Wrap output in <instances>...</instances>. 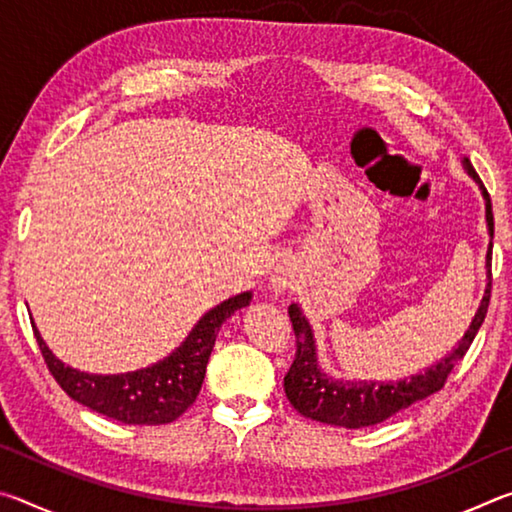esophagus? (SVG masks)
<instances>
[{"instance_id": "34e87169", "label": "esophagus", "mask_w": 512, "mask_h": 512, "mask_svg": "<svg viewBox=\"0 0 512 512\" xmlns=\"http://www.w3.org/2000/svg\"><path fill=\"white\" fill-rule=\"evenodd\" d=\"M293 282H296V275H293L287 266H280L275 268V273L271 275V289L275 293H284L293 287Z\"/></svg>"}]
</instances>
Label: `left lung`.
I'll use <instances>...</instances> for the list:
<instances>
[{
  "label": "left lung",
  "instance_id": "left-lung-1",
  "mask_svg": "<svg viewBox=\"0 0 512 512\" xmlns=\"http://www.w3.org/2000/svg\"><path fill=\"white\" fill-rule=\"evenodd\" d=\"M463 167L467 176H472L474 183L481 189L485 201V221H488V232L492 237L495 235V219H492L488 189L483 187L481 178L476 176L470 160L463 158ZM485 271H488V284H485L481 305L476 309L463 339L458 341L456 348L447 357L436 361L433 366L420 372V375L400 381H343L329 377L318 366L316 341L309 320L298 305H291L289 316L293 332H296V359H293L287 377H284V393H287L293 409L316 422L334 424V427L345 429H361L384 422L397 411L409 409L411 404L438 393L445 386L449 372L470 350L474 336L483 325L485 314H488L492 289V241L488 246V255H485Z\"/></svg>",
  "mask_w": 512,
  "mask_h": 512
}]
</instances>
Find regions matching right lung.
<instances>
[{"label": "right lung", "instance_id": "add662e5", "mask_svg": "<svg viewBox=\"0 0 512 512\" xmlns=\"http://www.w3.org/2000/svg\"><path fill=\"white\" fill-rule=\"evenodd\" d=\"M250 300V291L223 300L198 320L187 339L169 357L149 368L121 375H90L65 366L42 341L33 320L31 327L49 372L72 400L124 424H167L180 418L196 402L216 334L225 320L237 309L248 307Z\"/></svg>", "mask_w": 512, "mask_h": 512}]
</instances>
